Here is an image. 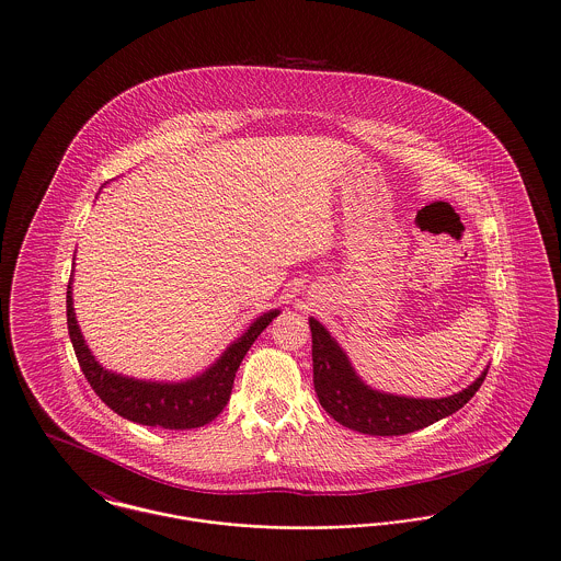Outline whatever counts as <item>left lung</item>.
Here are the masks:
<instances>
[{"instance_id":"1","label":"left lung","mask_w":561,"mask_h":561,"mask_svg":"<svg viewBox=\"0 0 561 561\" xmlns=\"http://www.w3.org/2000/svg\"><path fill=\"white\" fill-rule=\"evenodd\" d=\"M313 339V385L321 408L343 427L366 435H405L428 427L460 410L471 400L488 374L481 373L460 393L442 400H416L370 389L353 370L347 353L320 321L309 320Z\"/></svg>"}]
</instances>
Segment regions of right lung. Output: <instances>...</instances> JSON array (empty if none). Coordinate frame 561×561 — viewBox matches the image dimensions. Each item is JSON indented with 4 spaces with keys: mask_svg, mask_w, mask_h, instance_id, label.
Segmentation results:
<instances>
[{
    "mask_svg": "<svg viewBox=\"0 0 561 561\" xmlns=\"http://www.w3.org/2000/svg\"><path fill=\"white\" fill-rule=\"evenodd\" d=\"M71 279L67 286V325L69 336L76 348L81 373L88 378L90 387L101 400L107 403L113 412L119 416L147 425V427L183 428L204 427L214 421L227 401L231 398L236 373L240 368L243 355L252 343L261 336L273 318L279 311H268L241 334L236 343H231L227 351L216 359L208 370L185 382H151V380H136L122 374L105 370L81 336L80 325L73 311L71 298Z\"/></svg>",
    "mask_w": 561,
    "mask_h": 561,
    "instance_id": "1",
    "label": "right lung"
}]
</instances>
